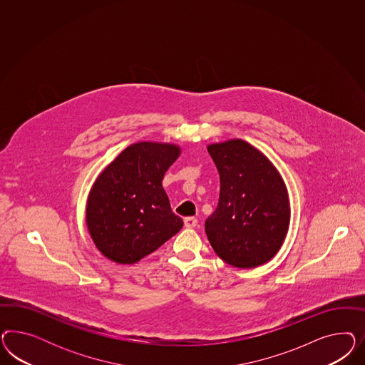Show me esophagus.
Returning a JSON list of instances; mask_svg holds the SVG:
<instances>
[{
	"label": "esophagus",
	"mask_w": 365,
	"mask_h": 365,
	"mask_svg": "<svg viewBox=\"0 0 365 365\" xmlns=\"http://www.w3.org/2000/svg\"><path fill=\"white\" fill-rule=\"evenodd\" d=\"M197 225H198V220H197V218H194V217L185 218V226H186L187 229H192V227H195Z\"/></svg>",
	"instance_id": "34e87169"
}]
</instances>
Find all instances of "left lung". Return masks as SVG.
Returning <instances> with one entry per match:
<instances>
[{"label":"left lung","instance_id":"1","mask_svg":"<svg viewBox=\"0 0 365 365\" xmlns=\"http://www.w3.org/2000/svg\"><path fill=\"white\" fill-rule=\"evenodd\" d=\"M207 151L221 180L218 206L205 222L210 245L229 265H264L287 237V186L265 155L245 140L209 144Z\"/></svg>","mask_w":365,"mask_h":365}]
</instances>
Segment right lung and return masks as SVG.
<instances>
[{
	"label": "right lung",
	"mask_w": 365,
	"mask_h": 365,
	"mask_svg": "<svg viewBox=\"0 0 365 365\" xmlns=\"http://www.w3.org/2000/svg\"><path fill=\"white\" fill-rule=\"evenodd\" d=\"M179 155L175 144L140 142L104 168L87 202V226L101 255L131 265L182 229L162 186Z\"/></svg>",
	"instance_id": "1"
}]
</instances>
